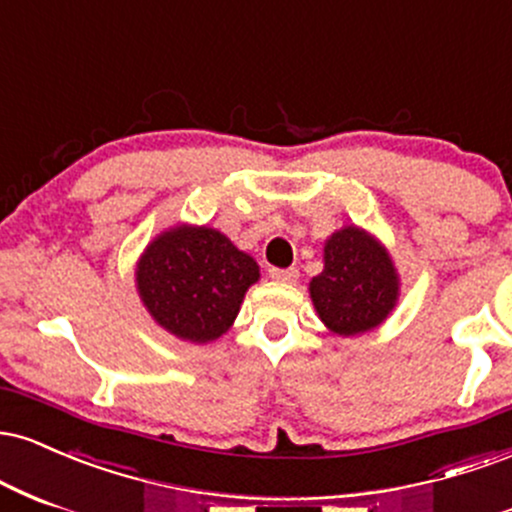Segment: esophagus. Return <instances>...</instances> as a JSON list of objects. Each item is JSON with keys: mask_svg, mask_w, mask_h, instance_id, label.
<instances>
[{"mask_svg": "<svg viewBox=\"0 0 512 512\" xmlns=\"http://www.w3.org/2000/svg\"><path fill=\"white\" fill-rule=\"evenodd\" d=\"M269 276H272L274 281H284V284H293V281L298 279V269L296 267H289V269H269Z\"/></svg>", "mask_w": 512, "mask_h": 512, "instance_id": "obj_1", "label": "esophagus"}]
</instances>
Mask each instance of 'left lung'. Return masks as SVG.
<instances>
[{
  "instance_id": "8db88e82",
  "label": "left lung",
  "mask_w": 512,
  "mask_h": 512,
  "mask_svg": "<svg viewBox=\"0 0 512 512\" xmlns=\"http://www.w3.org/2000/svg\"><path fill=\"white\" fill-rule=\"evenodd\" d=\"M317 315L332 332L378 327L397 301V274L383 245L349 226L327 240L325 269L310 281Z\"/></svg>"
}]
</instances>
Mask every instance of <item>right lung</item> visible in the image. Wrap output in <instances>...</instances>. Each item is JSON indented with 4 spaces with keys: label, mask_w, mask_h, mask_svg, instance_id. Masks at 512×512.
<instances>
[{
    "label": "right lung",
    "mask_w": 512,
    "mask_h": 512,
    "mask_svg": "<svg viewBox=\"0 0 512 512\" xmlns=\"http://www.w3.org/2000/svg\"><path fill=\"white\" fill-rule=\"evenodd\" d=\"M260 269L214 228L180 226L158 236L137 264V289L161 327L187 342H211L236 320Z\"/></svg>",
    "instance_id": "right-lung-1"
}]
</instances>
